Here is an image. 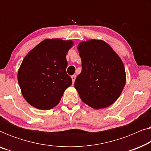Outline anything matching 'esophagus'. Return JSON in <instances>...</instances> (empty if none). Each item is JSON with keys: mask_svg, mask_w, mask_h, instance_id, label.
<instances>
[{"mask_svg": "<svg viewBox=\"0 0 151 151\" xmlns=\"http://www.w3.org/2000/svg\"><path fill=\"white\" fill-rule=\"evenodd\" d=\"M76 78V76L73 75V76H71V80H72V82H73V84L74 83V82H75Z\"/></svg>", "mask_w": 151, "mask_h": 151, "instance_id": "obj_1", "label": "esophagus"}]
</instances>
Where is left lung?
Returning a JSON list of instances; mask_svg holds the SVG:
<instances>
[{
	"instance_id": "left-lung-1",
	"label": "left lung",
	"mask_w": 151,
	"mask_h": 151,
	"mask_svg": "<svg viewBox=\"0 0 151 151\" xmlns=\"http://www.w3.org/2000/svg\"><path fill=\"white\" fill-rule=\"evenodd\" d=\"M82 72L74 86L82 102L94 109L113 104L124 88L127 78L123 62L108 43L91 39L78 46Z\"/></svg>"
}]
</instances>
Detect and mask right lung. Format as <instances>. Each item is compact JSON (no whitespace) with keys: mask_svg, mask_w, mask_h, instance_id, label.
I'll use <instances>...</instances> for the list:
<instances>
[{"mask_svg":"<svg viewBox=\"0 0 151 151\" xmlns=\"http://www.w3.org/2000/svg\"><path fill=\"white\" fill-rule=\"evenodd\" d=\"M71 40L47 38L24 58L18 71L22 96L35 108L49 110L57 106L72 84L66 58L73 47Z\"/></svg>","mask_w":151,"mask_h":151,"instance_id":"1","label":"right lung"}]
</instances>
